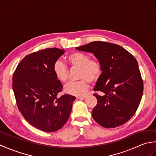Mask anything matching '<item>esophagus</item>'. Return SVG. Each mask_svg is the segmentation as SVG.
<instances>
[{
  "label": "esophagus",
  "mask_w": 156,
  "mask_h": 156,
  "mask_svg": "<svg viewBox=\"0 0 156 156\" xmlns=\"http://www.w3.org/2000/svg\"><path fill=\"white\" fill-rule=\"evenodd\" d=\"M78 99H80V100H84V99L87 98V96H81V97H78Z\"/></svg>",
  "instance_id": "1"
}]
</instances>
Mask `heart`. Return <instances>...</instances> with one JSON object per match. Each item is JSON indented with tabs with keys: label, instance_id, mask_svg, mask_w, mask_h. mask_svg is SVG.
<instances>
[{
	"label": "heart",
	"instance_id": "1",
	"mask_svg": "<svg viewBox=\"0 0 156 156\" xmlns=\"http://www.w3.org/2000/svg\"><path fill=\"white\" fill-rule=\"evenodd\" d=\"M66 61L72 68H78L77 78L80 80L70 82L64 87V91L69 94L75 96L84 95L89 89V82H97L102 73V65L98 60L90 58V55L83 52L75 51L69 54ZM53 72L56 78L65 83L69 78V69L61 61H56L53 66Z\"/></svg>",
	"mask_w": 156,
	"mask_h": 156
}]
</instances>
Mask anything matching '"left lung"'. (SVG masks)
I'll return each mask as SVG.
<instances>
[{
  "label": "left lung",
  "mask_w": 156,
  "mask_h": 156,
  "mask_svg": "<svg viewBox=\"0 0 156 156\" xmlns=\"http://www.w3.org/2000/svg\"><path fill=\"white\" fill-rule=\"evenodd\" d=\"M91 52L102 65V73L94 88L97 105L92 117L105 128L127 122L137 111L144 91V82L134 56L121 46L106 41H93L76 48Z\"/></svg>",
  "instance_id": "8db88e82"
}]
</instances>
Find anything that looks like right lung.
Listing matches in <instances>:
<instances>
[{"label":"right lung","mask_w":156,"mask_h":156,"mask_svg":"<svg viewBox=\"0 0 156 156\" xmlns=\"http://www.w3.org/2000/svg\"><path fill=\"white\" fill-rule=\"evenodd\" d=\"M64 50L53 48L26 55L12 76V89L19 111L31 125L45 132L60 129L68 120L76 97H59L63 86L53 66Z\"/></svg>","instance_id":"1"}]
</instances>
